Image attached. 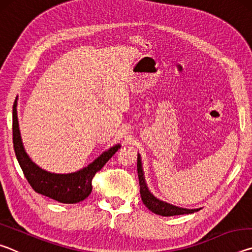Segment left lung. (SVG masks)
<instances>
[{
  "label": "left lung",
  "instance_id": "8db88e82",
  "mask_svg": "<svg viewBox=\"0 0 252 252\" xmlns=\"http://www.w3.org/2000/svg\"><path fill=\"white\" fill-rule=\"evenodd\" d=\"M136 168H138V177H139V183H140V194H141V199L149 210L152 211L156 215H159L162 217H171V216H179V215H188V213H193L199 211L201 208L198 209H187L173 206L171 203H168L162 200L155 197L149 190L147 186L146 179H144V172L142 168L141 162V156L138 153V162H136Z\"/></svg>",
  "mask_w": 252,
  "mask_h": 252
}]
</instances>
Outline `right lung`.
Instances as JSON below:
<instances>
[{"label": "right lung", "instance_id": "right-lung-1", "mask_svg": "<svg viewBox=\"0 0 252 252\" xmlns=\"http://www.w3.org/2000/svg\"><path fill=\"white\" fill-rule=\"evenodd\" d=\"M13 146L20 167L33 190L61 203H78L88 198L92 191L91 182L94 174L121 148V144H114L78 171L71 173L46 171L34 163L25 151L21 138L16 105L13 108Z\"/></svg>", "mask_w": 252, "mask_h": 252}]
</instances>
